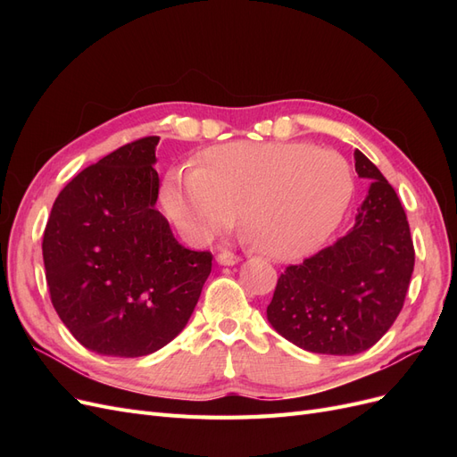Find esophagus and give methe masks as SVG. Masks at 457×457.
Instances as JSON below:
<instances>
[{
	"instance_id": "esophagus-1",
	"label": "esophagus",
	"mask_w": 457,
	"mask_h": 457,
	"mask_svg": "<svg viewBox=\"0 0 457 457\" xmlns=\"http://www.w3.org/2000/svg\"><path fill=\"white\" fill-rule=\"evenodd\" d=\"M238 261H240V257H238L237 253H232V252L223 250L220 253H217V262H219V265H223V267H232V265H237Z\"/></svg>"
}]
</instances>
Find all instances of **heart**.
I'll list each match as a JSON object with an SVG mask.
<instances>
[{
	"label": "heart",
	"instance_id": "b5f03b06",
	"mask_svg": "<svg viewBox=\"0 0 457 457\" xmlns=\"http://www.w3.org/2000/svg\"><path fill=\"white\" fill-rule=\"evenodd\" d=\"M353 171L334 150L307 143L237 141L207 148L198 165L163 177L162 204L192 242L240 225L262 253L295 259L316 250L351 204Z\"/></svg>",
	"mask_w": 457,
	"mask_h": 457
}]
</instances>
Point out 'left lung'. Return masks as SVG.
<instances>
[{
	"instance_id": "8db88e82",
	"label": "left lung",
	"mask_w": 457,
	"mask_h": 457,
	"mask_svg": "<svg viewBox=\"0 0 457 457\" xmlns=\"http://www.w3.org/2000/svg\"><path fill=\"white\" fill-rule=\"evenodd\" d=\"M354 170L371 185L353 228L289 265L267 307L282 337L318 354L349 356L376 345L403 311L416 261L395 188L361 150H354Z\"/></svg>"
}]
</instances>
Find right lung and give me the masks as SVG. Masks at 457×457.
Listing matches in <instances>:
<instances>
[{
	"instance_id": "right-lung-1",
	"label": "right lung",
	"mask_w": 457,
	"mask_h": 457,
	"mask_svg": "<svg viewBox=\"0 0 457 457\" xmlns=\"http://www.w3.org/2000/svg\"><path fill=\"white\" fill-rule=\"evenodd\" d=\"M160 137L123 145L68 183L44 232L51 303L86 349L135 358L181 334L212 253L179 244L156 210Z\"/></svg>"
}]
</instances>
